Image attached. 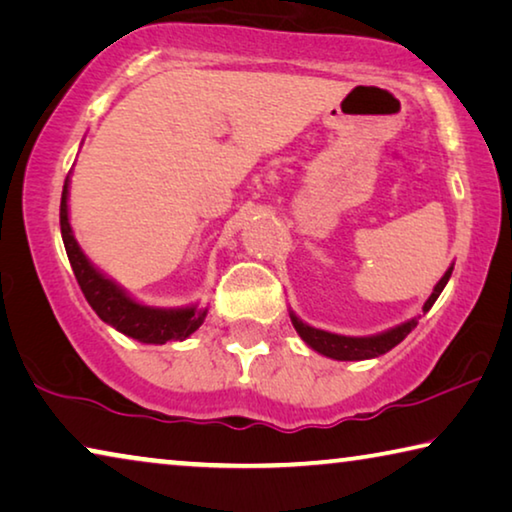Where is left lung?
I'll use <instances>...</instances> for the list:
<instances>
[{
  "instance_id": "left-lung-1",
  "label": "left lung",
  "mask_w": 512,
  "mask_h": 512,
  "mask_svg": "<svg viewBox=\"0 0 512 512\" xmlns=\"http://www.w3.org/2000/svg\"><path fill=\"white\" fill-rule=\"evenodd\" d=\"M451 271L453 269L446 271L444 278L435 285L431 298L426 300L424 312L431 310L433 303L437 300V296L442 294V289L446 287V282H449V278H451ZM291 323H294L296 332H298L300 337H303L305 344H310L314 351H319L321 355H328V358H332V360H369V358H378V355L392 351L396 344H401L403 339L408 337L410 332L417 328V319H412L408 323H403V326H396L392 330L383 332V335L344 337V335H332V332L316 330L312 326H307V323L296 319L294 314H291Z\"/></svg>"
}]
</instances>
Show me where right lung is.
Wrapping results in <instances>:
<instances>
[{"label":"right lung","mask_w":512,"mask_h":512,"mask_svg":"<svg viewBox=\"0 0 512 512\" xmlns=\"http://www.w3.org/2000/svg\"><path fill=\"white\" fill-rule=\"evenodd\" d=\"M59 218L63 246H66L72 273H75L81 294L86 296L88 305L93 307L95 314L104 323H109V326L120 330L127 337L139 339L143 344H166L170 339H186L191 332H196L202 326L205 312H196V307H186V310H154V307L139 305L123 289L93 269L91 262L79 250L68 223V180L63 184Z\"/></svg>","instance_id":"obj_1"}]
</instances>
